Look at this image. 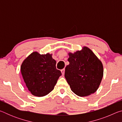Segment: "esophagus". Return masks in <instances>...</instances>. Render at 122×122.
Here are the masks:
<instances>
[{"mask_svg": "<svg viewBox=\"0 0 122 122\" xmlns=\"http://www.w3.org/2000/svg\"><path fill=\"white\" fill-rule=\"evenodd\" d=\"M61 71V73H62V75H63L64 74H65V68L62 69Z\"/></svg>", "mask_w": 122, "mask_h": 122, "instance_id": "obj_1", "label": "esophagus"}]
</instances>
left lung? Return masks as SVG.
<instances>
[{
  "instance_id": "8db88e82",
  "label": "left lung",
  "mask_w": 122,
  "mask_h": 122,
  "mask_svg": "<svg viewBox=\"0 0 122 122\" xmlns=\"http://www.w3.org/2000/svg\"><path fill=\"white\" fill-rule=\"evenodd\" d=\"M68 55L69 65L66 66L65 76L71 90L81 97L94 93L103 76L101 61L86 47Z\"/></svg>"
}]
</instances>
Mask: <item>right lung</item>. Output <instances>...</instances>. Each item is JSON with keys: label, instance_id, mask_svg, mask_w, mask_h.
I'll return each instance as SVG.
<instances>
[{"label": "right lung", "instance_id": "add662e5", "mask_svg": "<svg viewBox=\"0 0 122 122\" xmlns=\"http://www.w3.org/2000/svg\"><path fill=\"white\" fill-rule=\"evenodd\" d=\"M51 54L33 52L23 61L21 73L28 90L33 95L42 97L54 89L62 74L56 68Z\"/></svg>", "mask_w": 122, "mask_h": 122}]
</instances>
